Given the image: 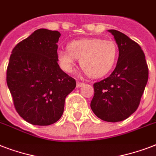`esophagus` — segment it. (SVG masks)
<instances>
[{
  "label": "esophagus",
  "instance_id": "1",
  "mask_svg": "<svg viewBox=\"0 0 156 156\" xmlns=\"http://www.w3.org/2000/svg\"><path fill=\"white\" fill-rule=\"evenodd\" d=\"M83 85H84V83H82V82H77V87L78 88L81 87Z\"/></svg>",
  "mask_w": 156,
  "mask_h": 156
}]
</instances>
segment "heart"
I'll return each instance as SVG.
<instances>
[{"instance_id":"1","label":"heart","mask_w":156,"mask_h":156,"mask_svg":"<svg viewBox=\"0 0 156 156\" xmlns=\"http://www.w3.org/2000/svg\"><path fill=\"white\" fill-rule=\"evenodd\" d=\"M117 47L114 41L98 38L73 40L68 49L57 51L59 66L66 73H71L80 58L81 67L92 78H100L111 70L116 62Z\"/></svg>"}]
</instances>
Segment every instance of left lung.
<instances>
[{"label":"left lung","mask_w":156,"mask_h":156,"mask_svg":"<svg viewBox=\"0 0 156 156\" xmlns=\"http://www.w3.org/2000/svg\"><path fill=\"white\" fill-rule=\"evenodd\" d=\"M119 48L116 66L109 77L94 83L93 112L108 122L126 120L138 108L148 80L145 54L138 44L123 33L108 30Z\"/></svg>","instance_id":"1"}]
</instances>
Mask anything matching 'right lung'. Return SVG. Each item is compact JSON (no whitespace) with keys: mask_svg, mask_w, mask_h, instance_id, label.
<instances>
[{"mask_svg":"<svg viewBox=\"0 0 156 156\" xmlns=\"http://www.w3.org/2000/svg\"><path fill=\"white\" fill-rule=\"evenodd\" d=\"M57 30L39 29L13 48L6 82L16 111L35 126H49L61 118L66 96L76 81L57 63Z\"/></svg>","mask_w":156,"mask_h":156,"instance_id":"right-lung-1","label":"right lung"}]
</instances>
